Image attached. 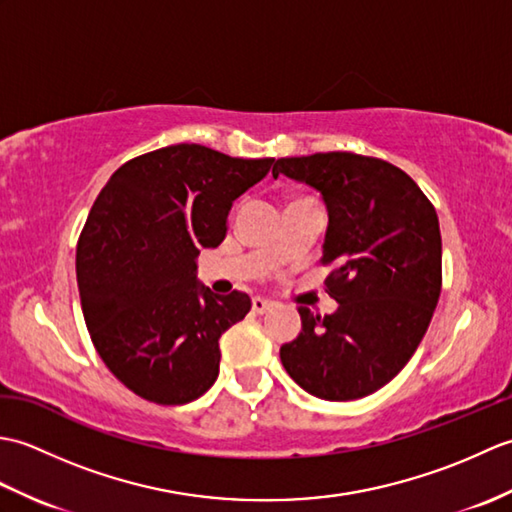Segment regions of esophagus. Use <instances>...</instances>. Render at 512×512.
<instances>
[{"label": "esophagus", "instance_id": "1", "mask_svg": "<svg viewBox=\"0 0 512 512\" xmlns=\"http://www.w3.org/2000/svg\"><path fill=\"white\" fill-rule=\"evenodd\" d=\"M273 306H275V303L264 299V297H255L253 299V312H257V314H264L268 310H273Z\"/></svg>", "mask_w": 512, "mask_h": 512}]
</instances>
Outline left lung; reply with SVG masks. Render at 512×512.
<instances>
[{"instance_id":"left-lung-1","label":"left lung","mask_w":512,"mask_h":512,"mask_svg":"<svg viewBox=\"0 0 512 512\" xmlns=\"http://www.w3.org/2000/svg\"><path fill=\"white\" fill-rule=\"evenodd\" d=\"M306 182L328 209L323 257L332 314L299 306L301 332L281 345L286 372L323 400H356L387 385L427 332L442 288L433 204L405 171L372 156L328 151L279 158L273 176Z\"/></svg>"}]
</instances>
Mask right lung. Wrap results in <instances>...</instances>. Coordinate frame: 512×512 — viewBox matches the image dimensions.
Here are the masks:
<instances>
[{
    "instance_id": "add662e5",
    "label": "right lung",
    "mask_w": 512,
    "mask_h": 512,
    "mask_svg": "<svg viewBox=\"0 0 512 512\" xmlns=\"http://www.w3.org/2000/svg\"><path fill=\"white\" fill-rule=\"evenodd\" d=\"M273 162L182 143L132 158L101 189L76 246V281L96 352L136 396L184 405L215 383L220 336L250 297L202 286L195 257L224 242L233 202Z\"/></svg>"
}]
</instances>
